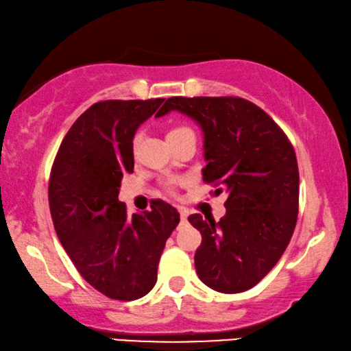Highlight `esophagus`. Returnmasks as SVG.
Returning a JSON list of instances; mask_svg holds the SVG:
<instances>
[{"instance_id": "1", "label": "esophagus", "mask_w": 351, "mask_h": 351, "mask_svg": "<svg viewBox=\"0 0 351 351\" xmlns=\"http://www.w3.org/2000/svg\"><path fill=\"white\" fill-rule=\"evenodd\" d=\"M178 210H180V219H181V221H182V223H184V221L187 220V210H186L184 208H180Z\"/></svg>"}]
</instances>
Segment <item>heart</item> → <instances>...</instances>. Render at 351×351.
<instances>
[{
	"label": "heart",
	"instance_id": "obj_1",
	"mask_svg": "<svg viewBox=\"0 0 351 351\" xmlns=\"http://www.w3.org/2000/svg\"><path fill=\"white\" fill-rule=\"evenodd\" d=\"M187 132H192L191 128H187V126H175V128H171L169 132H167V138H173V137H178V136L187 134ZM137 142H138V134L134 137V141H132V149H134V152H136ZM165 189H167V192H169V193H175V191H176V181L175 180L167 181L165 182Z\"/></svg>",
	"mask_w": 351,
	"mask_h": 351
}]
</instances>
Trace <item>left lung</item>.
<instances>
[{
	"instance_id": "obj_1",
	"label": "left lung",
	"mask_w": 351,
	"mask_h": 351,
	"mask_svg": "<svg viewBox=\"0 0 351 351\" xmlns=\"http://www.w3.org/2000/svg\"><path fill=\"white\" fill-rule=\"evenodd\" d=\"M180 110L204 134L203 181L228 193L226 214L189 215L202 232L195 269L223 293L248 291L287 248L298 215V164L285 131L259 106L241 97H171L156 117Z\"/></svg>"
}]
</instances>
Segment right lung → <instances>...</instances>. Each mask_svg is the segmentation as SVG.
<instances>
[{
	"label": "right lung",
	"instance_id": "1",
	"mask_svg": "<svg viewBox=\"0 0 351 351\" xmlns=\"http://www.w3.org/2000/svg\"><path fill=\"white\" fill-rule=\"evenodd\" d=\"M165 98L106 99L92 104L66 132L49 175L56 234L81 276L103 295L131 302L152 291L167 239L180 214L158 199L143 214L119 202L132 173V138Z\"/></svg>",
	"mask_w": 351,
	"mask_h": 351
}]
</instances>
